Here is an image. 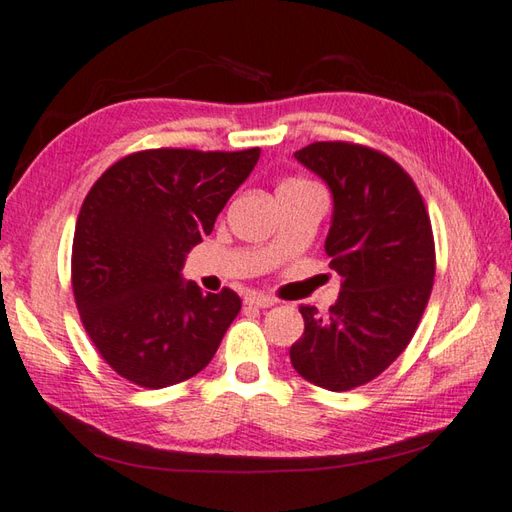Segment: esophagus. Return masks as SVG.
Masks as SVG:
<instances>
[{"label":"esophagus","instance_id":"34e87169","mask_svg":"<svg viewBox=\"0 0 512 512\" xmlns=\"http://www.w3.org/2000/svg\"><path fill=\"white\" fill-rule=\"evenodd\" d=\"M274 298H269V296H265V294H258V291H252V294H247L245 296V305H249V307H258V309H269V307H274Z\"/></svg>","mask_w":512,"mask_h":512}]
</instances>
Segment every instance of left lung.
I'll use <instances>...</instances> for the list:
<instances>
[{"label": "left lung", "instance_id": "obj_1", "mask_svg": "<svg viewBox=\"0 0 512 512\" xmlns=\"http://www.w3.org/2000/svg\"><path fill=\"white\" fill-rule=\"evenodd\" d=\"M294 156L331 192L325 252L340 294L325 316L300 307L305 333L289 358L316 387L349 391L378 378L413 338L435 276L431 221L411 176L389 156L344 141L311 143Z\"/></svg>", "mask_w": 512, "mask_h": 512}]
</instances>
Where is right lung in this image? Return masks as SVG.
Wrapping results in <instances>:
<instances>
[{
    "mask_svg": "<svg viewBox=\"0 0 512 512\" xmlns=\"http://www.w3.org/2000/svg\"><path fill=\"white\" fill-rule=\"evenodd\" d=\"M258 156L145 150L92 185L72 241V291L90 340L125 380L163 389L214 358L241 298L203 294L183 265Z\"/></svg>",
    "mask_w": 512,
    "mask_h": 512,
    "instance_id": "obj_1",
    "label": "right lung"
}]
</instances>
